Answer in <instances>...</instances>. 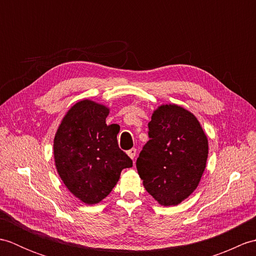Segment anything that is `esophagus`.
Here are the masks:
<instances>
[{"label": "esophagus", "instance_id": "1", "mask_svg": "<svg viewBox=\"0 0 256 256\" xmlns=\"http://www.w3.org/2000/svg\"><path fill=\"white\" fill-rule=\"evenodd\" d=\"M128 155L131 157L132 160H134L135 156H136V148H131L130 150H128Z\"/></svg>", "mask_w": 256, "mask_h": 256}]
</instances>
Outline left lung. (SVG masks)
<instances>
[{"instance_id": "left-lung-1", "label": "left lung", "mask_w": 256, "mask_h": 256, "mask_svg": "<svg viewBox=\"0 0 256 256\" xmlns=\"http://www.w3.org/2000/svg\"><path fill=\"white\" fill-rule=\"evenodd\" d=\"M150 140L136 167L143 184L162 206H175L197 188L208 158V140L192 113L160 106L148 123Z\"/></svg>"}]
</instances>
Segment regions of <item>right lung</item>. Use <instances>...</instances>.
<instances>
[{
    "instance_id": "obj_1",
    "label": "right lung",
    "mask_w": 256,
    "mask_h": 256,
    "mask_svg": "<svg viewBox=\"0 0 256 256\" xmlns=\"http://www.w3.org/2000/svg\"><path fill=\"white\" fill-rule=\"evenodd\" d=\"M108 108L84 100L70 108L54 140L57 172L69 192L86 204L112 192L133 162L118 148V131L106 125Z\"/></svg>"
}]
</instances>
